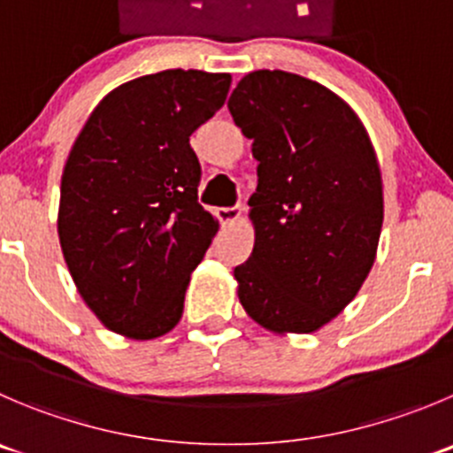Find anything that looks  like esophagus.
Masks as SVG:
<instances>
[{
  "label": "esophagus",
  "instance_id": "34e87169",
  "mask_svg": "<svg viewBox=\"0 0 453 453\" xmlns=\"http://www.w3.org/2000/svg\"><path fill=\"white\" fill-rule=\"evenodd\" d=\"M241 217V208L236 205V208H219L217 210V219L221 221V226H232V223L239 221Z\"/></svg>",
  "mask_w": 453,
  "mask_h": 453
}]
</instances>
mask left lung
<instances>
[{
  "label": "left lung",
  "mask_w": 453,
  "mask_h": 453,
  "mask_svg": "<svg viewBox=\"0 0 453 453\" xmlns=\"http://www.w3.org/2000/svg\"><path fill=\"white\" fill-rule=\"evenodd\" d=\"M252 139L254 250L234 267L243 310L270 332L310 334L370 274L383 181L365 126L320 83L285 70L245 74L227 101Z\"/></svg>",
  "instance_id": "left-lung-1"
}]
</instances>
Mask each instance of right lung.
<instances>
[{
  "label": "right lung",
  "mask_w": 453,
  "mask_h": 453,
  "mask_svg": "<svg viewBox=\"0 0 453 453\" xmlns=\"http://www.w3.org/2000/svg\"><path fill=\"white\" fill-rule=\"evenodd\" d=\"M232 77L164 70L121 83L79 133L57 232L70 276L108 329L164 336L183 314L190 274L219 221L199 203L190 134L226 104Z\"/></svg>",
  "instance_id": "obj_1"
}]
</instances>
